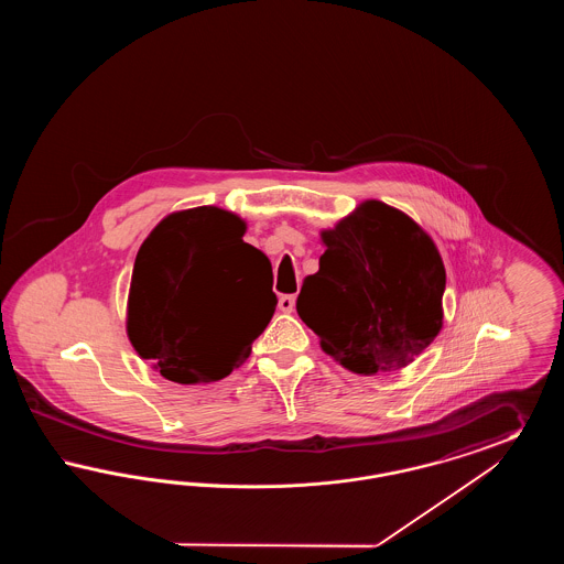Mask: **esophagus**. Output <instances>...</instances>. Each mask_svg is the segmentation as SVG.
Segmentation results:
<instances>
[{
	"label": "esophagus",
	"instance_id": "1",
	"mask_svg": "<svg viewBox=\"0 0 564 564\" xmlns=\"http://www.w3.org/2000/svg\"><path fill=\"white\" fill-rule=\"evenodd\" d=\"M279 308H281L283 313H292L295 308V295H281V297H279Z\"/></svg>",
	"mask_w": 564,
	"mask_h": 564
}]
</instances>
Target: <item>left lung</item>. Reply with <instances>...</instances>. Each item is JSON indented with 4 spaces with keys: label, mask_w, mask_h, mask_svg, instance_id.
I'll use <instances>...</instances> for the list:
<instances>
[{
    "label": "left lung",
    "mask_w": 564,
    "mask_h": 564,
    "mask_svg": "<svg viewBox=\"0 0 564 564\" xmlns=\"http://www.w3.org/2000/svg\"><path fill=\"white\" fill-rule=\"evenodd\" d=\"M322 239L319 270L295 302L322 349L355 375L414 361L444 317L446 270L430 235L400 209L366 200Z\"/></svg>",
    "instance_id": "1"
}]
</instances>
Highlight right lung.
<instances>
[{"label":"right lung","instance_id":"1","mask_svg":"<svg viewBox=\"0 0 564 564\" xmlns=\"http://www.w3.org/2000/svg\"><path fill=\"white\" fill-rule=\"evenodd\" d=\"M242 235L241 217L196 207L166 215L139 247L127 332L139 357L166 380H221L272 319V288L267 308L253 311L272 274L269 258Z\"/></svg>","mask_w":564,"mask_h":564}]
</instances>
